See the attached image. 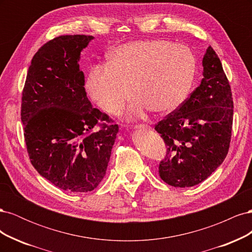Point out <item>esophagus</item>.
Wrapping results in <instances>:
<instances>
[{
	"label": "esophagus",
	"instance_id": "obj_1",
	"mask_svg": "<svg viewBox=\"0 0 252 252\" xmlns=\"http://www.w3.org/2000/svg\"><path fill=\"white\" fill-rule=\"evenodd\" d=\"M135 128H150V126L148 125H145V124H139V125H135Z\"/></svg>",
	"mask_w": 252,
	"mask_h": 252
}]
</instances>
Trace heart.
Masks as SVG:
<instances>
[{"label":"heart","instance_id":"1","mask_svg":"<svg viewBox=\"0 0 252 252\" xmlns=\"http://www.w3.org/2000/svg\"><path fill=\"white\" fill-rule=\"evenodd\" d=\"M195 70V58L184 45L166 40L129 42L113 49L107 65L89 72L86 88L102 110L119 114L133 93L132 117L148 107L156 112L174 109L185 97ZM133 88H131V86Z\"/></svg>","mask_w":252,"mask_h":252}]
</instances>
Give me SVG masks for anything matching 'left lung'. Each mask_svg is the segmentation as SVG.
Listing matches in <instances>:
<instances>
[{
  "label": "left lung",
  "instance_id": "left-lung-1",
  "mask_svg": "<svg viewBox=\"0 0 252 252\" xmlns=\"http://www.w3.org/2000/svg\"><path fill=\"white\" fill-rule=\"evenodd\" d=\"M203 69L200 86L155 127L167 148L158 174L173 187L200 184L223 163L229 149L232 94L222 63L211 46L203 58Z\"/></svg>",
  "mask_w": 252,
  "mask_h": 252
}]
</instances>
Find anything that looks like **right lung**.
I'll use <instances>...</instances> for the list:
<instances>
[{
  "instance_id": "right-lung-1",
  "label": "right lung",
  "mask_w": 252,
  "mask_h": 252,
  "mask_svg": "<svg viewBox=\"0 0 252 252\" xmlns=\"http://www.w3.org/2000/svg\"><path fill=\"white\" fill-rule=\"evenodd\" d=\"M93 39L70 34L45 43L32 60L22 93L30 162L51 184L75 193L100 184L119 131L108 114L93 108L84 87L79 61Z\"/></svg>"
}]
</instances>
